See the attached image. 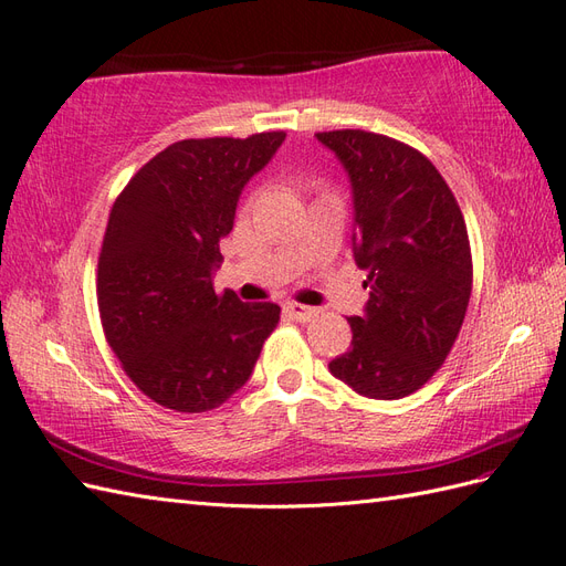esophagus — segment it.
<instances>
[{
  "mask_svg": "<svg viewBox=\"0 0 566 566\" xmlns=\"http://www.w3.org/2000/svg\"><path fill=\"white\" fill-rule=\"evenodd\" d=\"M284 313L289 315V318H294V321H311L318 311L311 308V306H304V304H296V301H286Z\"/></svg>",
  "mask_w": 566,
  "mask_h": 566,
  "instance_id": "obj_1",
  "label": "esophagus"
}]
</instances>
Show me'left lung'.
<instances>
[{"label": "left lung", "instance_id": "8db88e82", "mask_svg": "<svg viewBox=\"0 0 566 566\" xmlns=\"http://www.w3.org/2000/svg\"><path fill=\"white\" fill-rule=\"evenodd\" d=\"M345 166L354 195V260L369 289L352 347L331 374L364 398L398 400L449 357L472 292L461 207L422 151L364 129L315 135Z\"/></svg>", "mask_w": 566, "mask_h": 566}]
</instances>
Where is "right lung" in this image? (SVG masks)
<instances>
[{
	"instance_id": "right-lung-1",
	"label": "right lung",
	"mask_w": 566,
	"mask_h": 566,
	"mask_svg": "<svg viewBox=\"0 0 566 566\" xmlns=\"http://www.w3.org/2000/svg\"><path fill=\"white\" fill-rule=\"evenodd\" d=\"M286 133L182 139L144 164L105 227L96 296L105 339L144 396L176 412L227 402L253 374L280 306L217 294L219 241L241 190Z\"/></svg>"
}]
</instances>
